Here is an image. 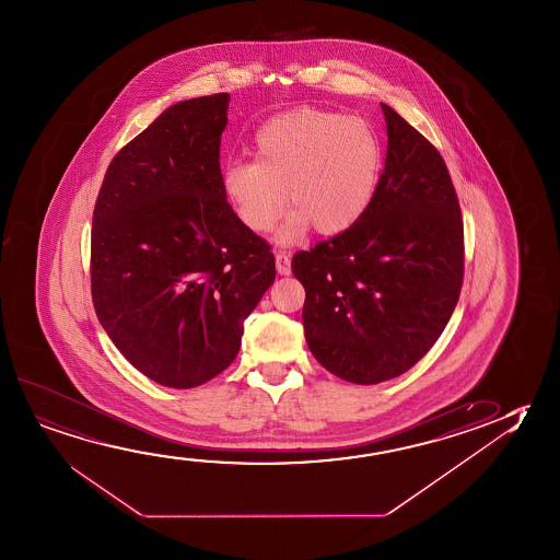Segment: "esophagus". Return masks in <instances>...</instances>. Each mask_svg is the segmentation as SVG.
<instances>
[{
    "label": "esophagus",
    "instance_id": "obj_1",
    "mask_svg": "<svg viewBox=\"0 0 560 560\" xmlns=\"http://www.w3.org/2000/svg\"><path fill=\"white\" fill-rule=\"evenodd\" d=\"M277 273L289 276L291 273V256L287 252H277L276 254Z\"/></svg>",
    "mask_w": 560,
    "mask_h": 560
}]
</instances>
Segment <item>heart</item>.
Returning a JSON list of instances; mask_svg holds the SVG:
<instances>
[{"instance_id": "heart-1", "label": "heart", "mask_w": 560, "mask_h": 560, "mask_svg": "<svg viewBox=\"0 0 560 560\" xmlns=\"http://www.w3.org/2000/svg\"><path fill=\"white\" fill-rule=\"evenodd\" d=\"M254 163L224 164L221 186L234 215L252 233H267L294 207L279 241L293 242L312 224L324 236L349 231L376 196L384 145L371 121L299 108L258 129Z\"/></svg>"}]
</instances>
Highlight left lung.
Masks as SVG:
<instances>
[{
	"instance_id": "8db88e82",
	"label": "left lung",
	"mask_w": 560,
	"mask_h": 560,
	"mask_svg": "<svg viewBox=\"0 0 560 560\" xmlns=\"http://www.w3.org/2000/svg\"><path fill=\"white\" fill-rule=\"evenodd\" d=\"M387 153L361 221L308 252L293 273L306 291L312 354L353 384L409 371L444 331L464 283V221L444 159L382 103Z\"/></svg>"
}]
</instances>
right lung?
Instances as JSON below:
<instances>
[{"instance_id": "right-lung-1", "label": "right lung", "mask_w": 560, "mask_h": 560, "mask_svg": "<svg viewBox=\"0 0 560 560\" xmlns=\"http://www.w3.org/2000/svg\"><path fill=\"white\" fill-rule=\"evenodd\" d=\"M229 101L166 108L114 156L93 213L98 322L141 374L178 389L234 361L244 319L276 281L271 246L236 219L221 186Z\"/></svg>"}]
</instances>
